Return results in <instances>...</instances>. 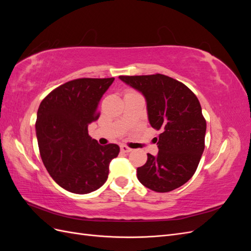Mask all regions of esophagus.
<instances>
[{"label":"esophagus","mask_w":251,"mask_h":251,"mask_svg":"<svg viewBox=\"0 0 251 251\" xmlns=\"http://www.w3.org/2000/svg\"><path fill=\"white\" fill-rule=\"evenodd\" d=\"M120 150H121V151H124V153H130V151H132V149L125 146V144H123V146H120Z\"/></svg>","instance_id":"obj_1"}]
</instances>
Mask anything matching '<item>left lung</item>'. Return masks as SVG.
<instances>
[{
  "label": "left lung",
  "mask_w": 251,
  "mask_h": 251,
  "mask_svg": "<svg viewBox=\"0 0 251 251\" xmlns=\"http://www.w3.org/2000/svg\"><path fill=\"white\" fill-rule=\"evenodd\" d=\"M142 93L150 125L161 130L158 155L148 154L137 178L158 193L174 191L191 179L204 151L206 120L197 96L184 83L163 74L119 76Z\"/></svg>",
  "instance_id": "8db88e82"
}]
</instances>
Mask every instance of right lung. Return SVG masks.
<instances>
[{
  "instance_id": "add662e5",
  "label": "right lung",
  "mask_w": 251,
  "mask_h": 251,
  "mask_svg": "<svg viewBox=\"0 0 251 251\" xmlns=\"http://www.w3.org/2000/svg\"><path fill=\"white\" fill-rule=\"evenodd\" d=\"M111 78H78L50 92L37 110L35 130L42 160L50 176L66 191L89 194L104 184L109 165L119 154L117 144L100 146L88 133L97 120V107Z\"/></svg>"
}]
</instances>
